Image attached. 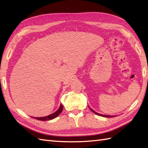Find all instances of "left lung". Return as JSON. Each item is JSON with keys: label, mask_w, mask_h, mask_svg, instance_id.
<instances>
[{"label": "left lung", "mask_w": 148, "mask_h": 148, "mask_svg": "<svg viewBox=\"0 0 148 148\" xmlns=\"http://www.w3.org/2000/svg\"><path fill=\"white\" fill-rule=\"evenodd\" d=\"M90 109H91V111H92V112H93L95 113V114H96L97 115L101 116H103V117H107V118H108V117H113L112 116H107V115H102V114H99V113H97L95 111H94L92 109H91V108H90Z\"/></svg>", "instance_id": "1"}]
</instances>
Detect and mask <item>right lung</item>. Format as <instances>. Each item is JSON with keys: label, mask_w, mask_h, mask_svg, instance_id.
<instances>
[{"label": "right lung", "mask_w": 148, "mask_h": 148, "mask_svg": "<svg viewBox=\"0 0 148 148\" xmlns=\"http://www.w3.org/2000/svg\"><path fill=\"white\" fill-rule=\"evenodd\" d=\"M63 110V106L62 104L60 105V106L59 109L56 111L55 112L53 113V114H50L48 116H45V117H41V118H36L37 119H38V120H40V121H46V120H51V119H53L55 118L56 117H57V116L60 114V113L62 112Z\"/></svg>", "instance_id": "obj_1"}]
</instances>
